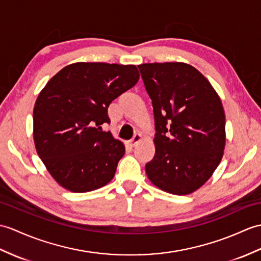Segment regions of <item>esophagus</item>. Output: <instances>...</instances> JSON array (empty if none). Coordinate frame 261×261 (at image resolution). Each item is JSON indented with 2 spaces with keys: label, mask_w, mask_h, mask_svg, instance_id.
Here are the masks:
<instances>
[{
  "label": "esophagus",
  "mask_w": 261,
  "mask_h": 261,
  "mask_svg": "<svg viewBox=\"0 0 261 261\" xmlns=\"http://www.w3.org/2000/svg\"><path fill=\"white\" fill-rule=\"evenodd\" d=\"M142 140V136L140 135V133H136L135 136H133V138H132V140H130L128 143L129 147H131V148H133V147H136L137 145V143L138 142H140Z\"/></svg>",
  "instance_id": "obj_1"
}]
</instances>
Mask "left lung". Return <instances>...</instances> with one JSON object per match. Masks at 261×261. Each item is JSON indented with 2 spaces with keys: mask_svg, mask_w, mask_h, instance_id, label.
<instances>
[{
  "mask_svg": "<svg viewBox=\"0 0 261 261\" xmlns=\"http://www.w3.org/2000/svg\"><path fill=\"white\" fill-rule=\"evenodd\" d=\"M152 100L153 159L149 180L172 195L195 192L213 175L226 145L223 107L207 77L184 62L138 65Z\"/></svg>",
  "mask_w": 261,
  "mask_h": 261,
  "instance_id": "obj_1",
  "label": "left lung"
}]
</instances>
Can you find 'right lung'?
<instances>
[{"label":"right lung","instance_id":"add662e5","mask_svg":"<svg viewBox=\"0 0 261 261\" xmlns=\"http://www.w3.org/2000/svg\"><path fill=\"white\" fill-rule=\"evenodd\" d=\"M139 77L133 64L76 62L42 89L33 109L35 149L64 189L89 192L113 179L124 144L101 125L110 122V103Z\"/></svg>","mask_w":261,"mask_h":261}]
</instances>
